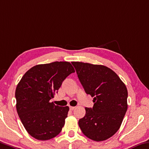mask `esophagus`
Here are the masks:
<instances>
[{
    "label": "esophagus",
    "mask_w": 149,
    "mask_h": 149,
    "mask_svg": "<svg viewBox=\"0 0 149 149\" xmlns=\"http://www.w3.org/2000/svg\"><path fill=\"white\" fill-rule=\"evenodd\" d=\"M75 107H73V106H70V109L72 111V110L74 109Z\"/></svg>",
    "instance_id": "34e87169"
}]
</instances>
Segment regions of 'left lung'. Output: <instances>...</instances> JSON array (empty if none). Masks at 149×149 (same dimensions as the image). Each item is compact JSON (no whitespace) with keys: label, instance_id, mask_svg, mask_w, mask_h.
<instances>
[{"label":"left lung","instance_id":"left-lung-1","mask_svg":"<svg viewBox=\"0 0 149 149\" xmlns=\"http://www.w3.org/2000/svg\"><path fill=\"white\" fill-rule=\"evenodd\" d=\"M72 63L86 93L93 97V107H86V115L79 120L80 129L91 140H107L119 130L127 110L125 85L105 65Z\"/></svg>","mask_w":149,"mask_h":149}]
</instances>
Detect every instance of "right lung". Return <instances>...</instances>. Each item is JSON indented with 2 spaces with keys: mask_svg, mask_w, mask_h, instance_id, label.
Returning a JSON list of instances; mask_svg holds the SVG:
<instances>
[{
  "mask_svg": "<svg viewBox=\"0 0 149 149\" xmlns=\"http://www.w3.org/2000/svg\"><path fill=\"white\" fill-rule=\"evenodd\" d=\"M74 72L70 62H55L35 65L22 76L15 91L16 110L32 137L49 140L62 131L69 107H60L49 101L63 80Z\"/></svg>",
  "mask_w": 149,
  "mask_h": 149,
  "instance_id": "right-lung-1",
  "label": "right lung"
}]
</instances>
